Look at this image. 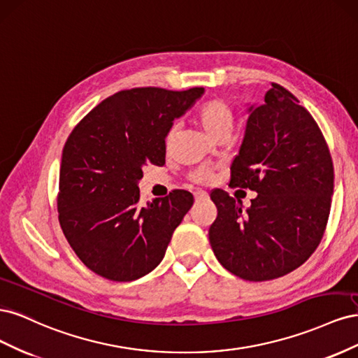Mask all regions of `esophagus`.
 <instances>
[{"instance_id":"esophagus-1","label":"esophagus","mask_w":358,"mask_h":358,"mask_svg":"<svg viewBox=\"0 0 358 358\" xmlns=\"http://www.w3.org/2000/svg\"><path fill=\"white\" fill-rule=\"evenodd\" d=\"M194 197H196L197 201H203V200H208V192L203 191V189H197L196 192H194Z\"/></svg>"}]
</instances>
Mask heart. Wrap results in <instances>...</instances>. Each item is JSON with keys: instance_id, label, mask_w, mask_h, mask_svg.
I'll list each match as a JSON object with an SVG mask.
<instances>
[{"instance_id": "b5f03b06", "label": "heart", "mask_w": 358, "mask_h": 358, "mask_svg": "<svg viewBox=\"0 0 358 358\" xmlns=\"http://www.w3.org/2000/svg\"><path fill=\"white\" fill-rule=\"evenodd\" d=\"M197 119L212 138L229 137L234 127V110L230 103L224 99H212L200 106L197 110ZM173 134H175V127L170 128L166 136V149H170L173 142ZM210 176V169L204 167L199 171L192 173L191 179L196 182H204Z\"/></svg>"}]
</instances>
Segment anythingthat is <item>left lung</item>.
I'll use <instances>...</instances> for the list:
<instances>
[{
  "mask_svg": "<svg viewBox=\"0 0 358 358\" xmlns=\"http://www.w3.org/2000/svg\"><path fill=\"white\" fill-rule=\"evenodd\" d=\"M330 149L312 115L284 86L249 107L230 185L258 192L246 210L224 189L209 241L218 262L245 280H270L300 267L318 248L331 208Z\"/></svg>",
  "mask_w": 358,
  "mask_h": 358,
  "instance_id": "left-lung-1",
  "label": "left lung"
}]
</instances>
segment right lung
<instances>
[{"label": "right lung", "instance_id": "add662e5", "mask_svg": "<svg viewBox=\"0 0 358 358\" xmlns=\"http://www.w3.org/2000/svg\"><path fill=\"white\" fill-rule=\"evenodd\" d=\"M203 88H133L107 96L74 127L62 149L58 218L64 236L94 273L116 282L161 263L194 203L185 189L140 203L143 166L166 162V136Z\"/></svg>", "mask_w": 358, "mask_h": 358}]
</instances>
